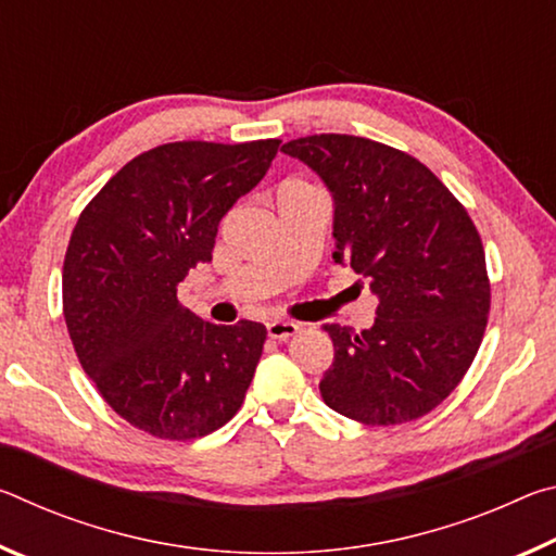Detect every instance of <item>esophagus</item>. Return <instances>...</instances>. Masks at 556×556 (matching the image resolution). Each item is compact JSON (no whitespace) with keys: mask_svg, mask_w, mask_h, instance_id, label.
<instances>
[{"mask_svg":"<svg viewBox=\"0 0 556 556\" xmlns=\"http://www.w3.org/2000/svg\"><path fill=\"white\" fill-rule=\"evenodd\" d=\"M294 333H299V326L291 321H269L267 324V336L275 338V341H287Z\"/></svg>","mask_w":556,"mask_h":556,"instance_id":"esophagus-1","label":"esophagus"}]
</instances>
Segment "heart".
I'll return each mask as SVG.
<instances>
[{
  "instance_id": "b5f03b06",
  "label": "heart",
  "mask_w": 556,
  "mask_h": 556,
  "mask_svg": "<svg viewBox=\"0 0 556 556\" xmlns=\"http://www.w3.org/2000/svg\"><path fill=\"white\" fill-rule=\"evenodd\" d=\"M301 188H312L308 184H304V181H299V178H289V181H285L281 184V188H279V193H289V191H301Z\"/></svg>"
}]
</instances>
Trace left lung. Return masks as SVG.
Returning <instances> with one entry per match:
<instances>
[{"mask_svg": "<svg viewBox=\"0 0 556 556\" xmlns=\"http://www.w3.org/2000/svg\"><path fill=\"white\" fill-rule=\"evenodd\" d=\"M333 199V262L378 296L370 328L326 326L333 363L318 382L348 419L390 427L425 417L464 378L491 308L481 235L417 159L353 135L291 139Z\"/></svg>", "mask_w": 556, "mask_h": 556, "instance_id": "8db88e82", "label": "left lung"}]
</instances>
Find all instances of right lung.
Listing matches in <instances>:
<instances>
[{
  "label": "right lung",
  "mask_w": 556,
  "mask_h": 556,
  "mask_svg": "<svg viewBox=\"0 0 556 556\" xmlns=\"http://www.w3.org/2000/svg\"><path fill=\"white\" fill-rule=\"evenodd\" d=\"M279 139L149 149L102 186L63 262V316L83 370L131 427L159 439L211 434L235 417L267 328L215 326L176 289L211 262L218 223L277 156Z\"/></svg>",
  "instance_id": "add662e5"
}]
</instances>
